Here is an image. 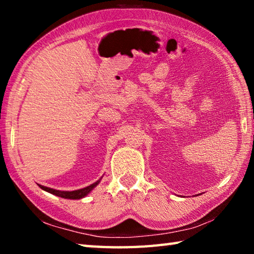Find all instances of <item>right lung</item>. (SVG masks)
Segmentation results:
<instances>
[{"label":"right lung","instance_id":"right-lung-1","mask_svg":"<svg viewBox=\"0 0 254 254\" xmlns=\"http://www.w3.org/2000/svg\"><path fill=\"white\" fill-rule=\"evenodd\" d=\"M98 183H100V180H97L96 183H94L92 185H89V186L85 187V188H81L78 189V190H72V191H62V190H56V189L53 188H49V187H45V186H41L39 185V187L41 189H44V190L50 192V194H54L58 197H62V198H68V199H80L85 197L86 195L88 194L89 191L92 190L94 187H96Z\"/></svg>","mask_w":254,"mask_h":254}]
</instances>
